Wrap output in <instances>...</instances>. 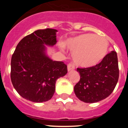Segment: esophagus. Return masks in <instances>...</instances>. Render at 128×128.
Returning a JSON list of instances; mask_svg holds the SVG:
<instances>
[{"mask_svg":"<svg viewBox=\"0 0 128 128\" xmlns=\"http://www.w3.org/2000/svg\"><path fill=\"white\" fill-rule=\"evenodd\" d=\"M74 69H75V66L73 65V64H71V63H70V64H68V71H69V72L71 71V70H74Z\"/></svg>","mask_w":128,"mask_h":128,"instance_id":"1","label":"esophagus"}]
</instances>
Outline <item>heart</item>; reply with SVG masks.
I'll use <instances>...</instances> for the list:
<instances>
[{"label":"heart","instance_id":"obj_1","mask_svg":"<svg viewBox=\"0 0 128 128\" xmlns=\"http://www.w3.org/2000/svg\"><path fill=\"white\" fill-rule=\"evenodd\" d=\"M63 44L73 53L75 63L82 68L96 65L105 57L108 49V42L104 37L92 33L70 38Z\"/></svg>","mask_w":128,"mask_h":128}]
</instances>
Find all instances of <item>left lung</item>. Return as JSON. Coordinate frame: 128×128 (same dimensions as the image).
Here are the masks:
<instances>
[{
  "label": "left lung",
  "mask_w": 128,
  "mask_h": 128,
  "mask_svg": "<svg viewBox=\"0 0 128 128\" xmlns=\"http://www.w3.org/2000/svg\"><path fill=\"white\" fill-rule=\"evenodd\" d=\"M80 81L75 86L77 97L86 103H96L108 97L115 88L119 78L117 54L113 51L96 66L77 68Z\"/></svg>",
  "instance_id": "obj_1"
}]
</instances>
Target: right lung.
Masks as SVG:
<instances>
[{
    "mask_svg": "<svg viewBox=\"0 0 128 128\" xmlns=\"http://www.w3.org/2000/svg\"><path fill=\"white\" fill-rule=\"evenodd\" d=\"M56 32L51 28L38 30L24 37L11 59L12 83L20 96L35 103L50 100L55 92L58 78L68 73L62 61L52 60L47 48L56 44Z\"/></svg>",
    "mask_w": 128,
    "mask_h": 128,
    "instance_id": "obj_1",
    "label": "right lung"
}]
</instances>
